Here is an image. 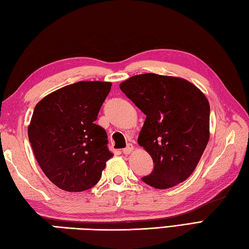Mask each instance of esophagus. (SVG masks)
Masks as SVG:
<instances>
[{
  "label": "esophagus",
  "mask_w": 249,
  "mask_h": 249,
  "mask_svg": "<svg viewBox=\"0 0 249 249\" xmlns=\"http://www.w3.org/2000/svg\"><path fill=\"white\" fill-rule=\"evenodd\" d=\"M133 150H134V147L132 144H128L127 147L123 149V153H125V155H129V153H132Z\"/></svg>",
  "instance_id": "1"
}]
</instances>
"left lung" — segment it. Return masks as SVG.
I'll list each match as a JSON object with an SVG mask.
<instances>
[{
	"label": "left lung",
	"mask_w": 249,
	"mask_h": 249,
	"mask_svg": "<svg viewBox=\"0 0 249 249\" xmlns=\"http://www.w3.org/2000/svg\"><path fill=\"white\" fill-rule=\"evenodd\" d=\"M120 88L146 115L138 143L155 168L142 179L157 189L184 182L209 140L210 106L205 94L186 79L152 73L133 76Z\"/></svg>",
	"instance_id": "left-lung-1"
}]
</instances>
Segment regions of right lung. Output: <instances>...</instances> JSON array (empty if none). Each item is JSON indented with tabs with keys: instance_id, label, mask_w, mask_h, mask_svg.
<instances>
[{
	"instance_id": "right-lung-1",
	"label": "right lung",
	"mask_w": 249,
	"mask_h": 249,
	"mask_svg": "<svg viewBox=\"0 0 249 249\" xmlns=\"http://www.w3.org/2000/svg\"><path fill=\"white\" fill-rule=\"evenodd\" d=\"M111 86L78 81L48 94L35 107L28 126L31 148L43 173L63 191L93 187L113 157L107 132L94 124Z\"/></svg>"
}]
</instances>
